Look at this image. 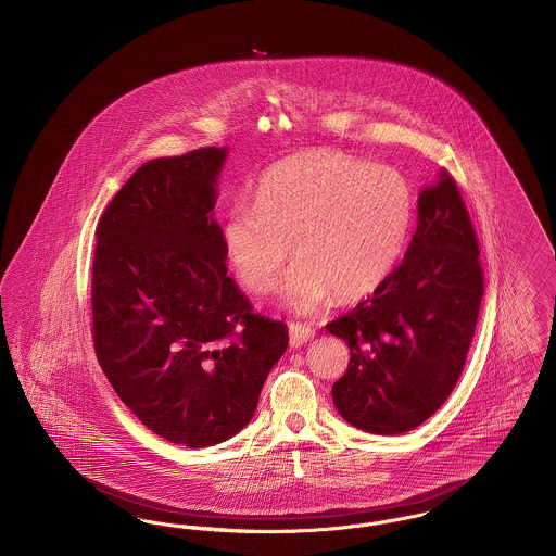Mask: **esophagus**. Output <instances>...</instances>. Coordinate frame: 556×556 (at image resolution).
<instances>
[{
  "instance_id": "34e87169",
  "label": "esophagus",
  "mask_w": 556,
  "mask_h": 556,
  "mask_svg": "<svg viewBox=\"0 0 556 556\" xmlns=\"http://www.w3.org/2000/svg\"><path fill=\"white\" fill-rule=\"evenodd\" d=\"M290 344L293 348H300V345L308 344L313 338H315V329L302 325V323H290Z\"/></svg>"
}]
</instances>
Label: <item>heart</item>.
<instances>
[{"mask_svg": "<svg viewBox=\"0 0 556 556\" xmlns=\"http://www.w3.org/2000/svg\"><path fill=\"white\" fill-rule=\"evenodd\" d=\"M415 216L408 179L388 164L336 150H306L273 164L254 206H233L223 225L225 254L254 293L283 283V302L308 315L336 291L352 300L375 290L396 266Z\"/></svg>", "mask_w": 556, "mask_h": 556, "instance_id": "heart-1", "label": "heart"}]
</instances>
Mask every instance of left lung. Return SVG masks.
Masks as SVG:
<instances>
[{
  "instance_id": "left-lung-1",
  "label": "left lung",
  "mask_w": 556,
  "mask_h": 556,
  "mask_svg": "<svg viewBox=\"0 0 556 556\" xmlns=\"http://www.w3.org/2000/svg\"><path fill=\"white\" fill-rule=\"evenodd\" d=\"M483 268L471 216L446 168L419 193V223L396 266L367 300L327 325L350 348L333 402L345 421L396 435L452 394L476 336Z\"/></svg>"
}]
</instances>
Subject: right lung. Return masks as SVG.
<instances>
[{
    "label": "right lung",
    "mask_w": 556,
    "mask_h": 556,
    "mask_svg": "<svg viewBox=\"0 0 556 556\" xmlns=\"http://www.w3.org/2000/svg\"><path fill=\"white\" fill-rule=\"evenodd\" d=\"M227 148L143 162L98 223L93 344L114 392L160 438L206 448L254 417L288 327L227 275L212 218Z\"/></svg>",
    "instance_id": "add662e5"
}]
</instances>
